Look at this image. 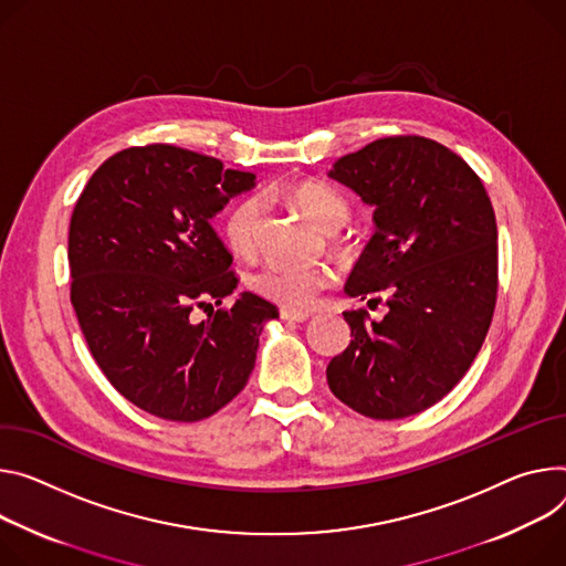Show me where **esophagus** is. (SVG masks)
I'll list each match as a JSON object with an SVG mask.
<instances>
[{"mask_svg":"<svg viewBox=\"0 0 566 566\" xmlns=\"http://www.w3.org/2000/svg\"><path fill=\"white\" fill-rule=\"evenodd\" d=\"M310 316H312L310 312H291V310H282L280 312V318L289 321V323H304Z\"/></svg>","mask_w":566,"mask_h":566,"instance_id":"esophagus-1","label":"esophagus"}]
</instances>
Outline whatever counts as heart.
Returning a JSON list of instances; mask_svg holds the SVG:
<instances>
[{
  "instance_id": "1",
  "label": "heart",
  "mask_w": 566,
  "mask_h": 566,
  "mask_svg": "<svg viewBox=\"0 0 566 566\" xmlns=\"http://www.w3.org/2000/svg\"><path fill=\"white\" fill-rule=\"evenodd\" d=\"M297 208L325 232H334L347 219V202L325 182H300L291 191ZM262 221V202L243 198L226 217V239L239 254H250L256 248ZM334 282L329 266H300L284 262H266L250 273V286L266 300L291 312L310 310L323 289Z\"/></svg>"
}]
</instances>
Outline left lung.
I'll return each mask as SVG.
<instances>
[{
	"instance_id": "8db88e82",
	"label": "left lung",
	"mask_w": 566,
	"mask_h": 566,
	"mask_svg": "<svg viewBox=\"0 0 566 566\" xmlns=\"http://www.w3.org/2000/svg\"><path fill=\"white\" fill-rule=\"evenodd\" d=\"M329 176L375 208V234L345 284L386 297L388 314L343 312L352 340L327 366L332 392L373 420H401L440 401L488 336L499 245L490 196L474 169L420 137L375 139Z\"/></svg>"
}]
</instances>
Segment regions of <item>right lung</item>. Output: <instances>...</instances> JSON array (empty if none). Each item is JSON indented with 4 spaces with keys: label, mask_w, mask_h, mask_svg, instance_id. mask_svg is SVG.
Returning <instances> with one entry per match:
<instances>
[{
    "label": "right lung",
    "mask_w": 566,
    "mask_h": 566,
    "mask_svg": "<svg viewBox=\"0 0 566 566\" xmlns=\"http://www.w3.org/2000/svg\"><path fill=\"white\" fill-rule=\"evenodd\" d=\"M254 176L171 146H130L101 165L70 221V300L106 379L137 408L198 422L232 401L277 306L237 289L212 228ZM209 312L198 322L195 310Z\"/></svg>",
    "instance_id": "add662e5"
}]
</instances>
